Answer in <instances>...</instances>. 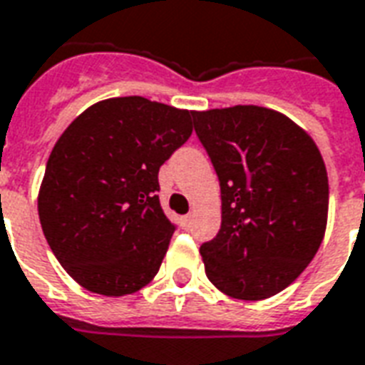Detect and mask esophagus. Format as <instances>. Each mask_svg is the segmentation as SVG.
<instances>
[{
	"mask_svg": "<svg viewBox=\"0 0 365 365\" xmlns=\"http://www.w3.org/2000/svg\"><path fill=\"white\" fill-rule=\"evenodd\" d=\"M191 220H193V215H185V217H182V226L185 230L191 226Z\"/></svg>",
	"mask_w": 365,
	"mask_h": 365,
	"instance_id": "1",
	"label": "esophagus"
}]
</instances>
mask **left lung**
Segmentation results:
<instances>
[{
    "label": "left lung",
    "instance_id": "obj_1",
    "mask_svg": "<svg viewBox=\"0 0 365 365\" xmlns=\"http://www.w3.org/2000/svg\"><path fill=\"white\" fill-rule=\"evenodd\" d=\"M193 118L222 197L220 232L199 250L205 272L230 298H271L304 272L325 236L323 156L306 129L271 108H215Z\"/></svg>",
    "mask_w": 365,
    "mask_h": 365
}]
</instances>
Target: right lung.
I'll return each mask as SVG.
<instances>
[{"label":"right lung","instance_id":"1","mask_svg":"<svg viewBox=\"0 0 365 365\" xmlns=\"http://www.w3.org/2000/svg\"><path fill=\"white\" fill-rule=\"evenodd\" d=\"M193 110L143 96L100 100L53 145L38 191L46 240L67 274L110 298L155 279L174 224L158 170L193 133Z\"/></svg>","mask_w":365,"mask_h":365}]
</instances>
